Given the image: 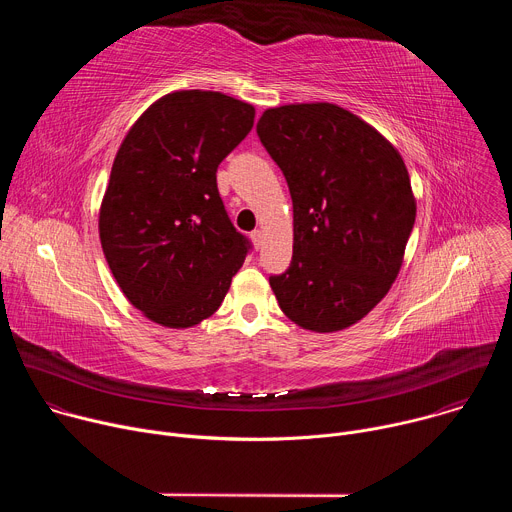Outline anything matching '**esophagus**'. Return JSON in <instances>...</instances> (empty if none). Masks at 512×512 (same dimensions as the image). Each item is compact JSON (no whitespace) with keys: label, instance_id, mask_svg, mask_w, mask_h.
Masks as SVG:
<instances>
[{"label":"esophagus","instance_id":"obj_1","mask_svg":"<svg viewBox=\"0 0 512 512\" xmlns=\"http://www.w3.org/2000/svg\"><path fill=\"white\" fill-rule=\"evenodd\" d=\"M251 241H253L255 249H259V247L263 245V233H261V231H253V233H251Z\"/></svg>","mask_w":512,"mask_h":512}]
</instances>
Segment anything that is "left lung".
<instances>
[{
  "mask_svg": "<svg viewBox=\"0 0 512 512\" xmlns=\"http://www.w3.org/2000/svg\"><path fill=\"white\" fill-rule=\"evenodd\" d=\"M257 135L294 202V255L269 285L281 312L338 332L391 289L415 223L409 172L369 123L332 103L267 109Z\"/></svg>",
  "mask_w": 512,
  "mask_h": 512,
  "instance_id": "8db88e82",
  "label": "left lung"
}]
</instances>
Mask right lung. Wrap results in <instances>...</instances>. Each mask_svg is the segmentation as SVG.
I'll return each instance as SVG.
<instances>
[{"label": "right lung", "instance_id": "obj_1", "mask_svg": "<svg viewBox=\"0 0 512 512\" xmlns=\"http://www.w3.org/2000/svg\"><path fill=\"white\" fill-rule=\"evenodd\" d=\"M249 103L176 91L143 111L115 156L99 237L125 298L156 324L190 328L223 304L251 243L216 170L253 127Z\"/></svg>", "mask_w": 512, "mask_h": 512}]
</instances>
